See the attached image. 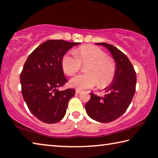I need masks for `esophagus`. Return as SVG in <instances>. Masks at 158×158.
<instances>
[{
  "instance_id": "34e87169",
  "label": "esophagus",
  "mask_w": 158,
  "mask_h": 158,
  "mask_svg": "<svg viewBox=\"0 0 158 158\" xmlns=\"http://www.w3.org/2000/svg\"><path fill=\"white\" fill-rule=\"evenodd\" d=\"M81 92V90H78V89H77V90H76L75 93H76V94H79V93H80Z\"/></svg>"
}]
</instances>
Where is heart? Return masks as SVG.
Returning a JSON list of instances; mask_svg holds the SVG:
<instances>
[{
    "instance_id": "obj_1",
    "label": "heart",
    "mask_w": 158,
    "mask_h": 158,
    "mask_svg": "<svg viewBox=\"0 0 158 158\" xmlns=\"http://www.w3.org/2000/svg\"><path fill=\"white\" fill-rule=\"evenodd\" d=\"M83 64L89 63L85 68L87 74H78L69 81V85L76 89H91L98 84L103 88L113 81L116 66L114 61L100 48L85 45L78 48L76 53L69 52L62 58L63 71L69 76L77 73Z\"/></svg>"
}]
</instances>
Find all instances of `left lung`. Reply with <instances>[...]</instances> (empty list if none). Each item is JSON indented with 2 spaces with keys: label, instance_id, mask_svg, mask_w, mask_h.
Here are the masks:
<instances>
[{
  "label": "left lung",
  "instance_id": "1",
  "mask_svg": "<svg viewBox=\"0 0 158 158\" xmlns=\"http://www.w3.org/2000/svg\"><path fill=\"white\" fill-rule=\"evenodd\" d=\"M102 45L110 52L116 66L111 84L105 88L103 97L90 93V100L85 105L89 116L96 121L109 123L118 118L130 106L135 93L137 76L132 64L121 51L105 42Z\"/></svg>",
  "mask_w": 158,
  "mask_h": 158
}]
</instances>
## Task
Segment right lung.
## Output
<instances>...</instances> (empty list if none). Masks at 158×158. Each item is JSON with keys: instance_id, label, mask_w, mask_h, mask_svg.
Instances as JSON below:
<instances>
[{"instance_id": "add662e5", "label": "right lung", "mask_w": 158, "mask_h": 158, "mask_svg": "<svg viewBox=\"0 0 158 158\" xmlns=\"http://www.w3.org/2000/svg\"><path fill=\"white\" fill-rule=\"evenodd\" d=\"M80 42L50 40L32 52L20 74L21 93L29 110L46 123H56L66 113L69 99L75 90L58 89L68 81L62 68V58Z\"/></svg>"}]
</instances>
